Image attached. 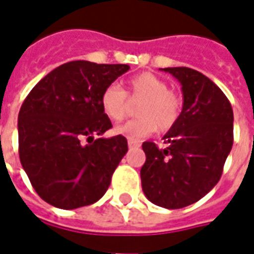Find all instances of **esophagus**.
Returning <instances> with one entry per match:
<instances>
[{"mask_svg":"<svg viewBox=\"0 0 254 254\" xmlns=\"http://www.w3.org/2000/svg\"><path fill=\"white\" fill-rule=\"evenodd\" d=\"M139 142H136V140H131L128 139V147L129 149H132V147H139Z\"/></svg>","mask_w":254,"mask_h":254,"instance_id":"obj_1","label":"esophagus"}]
</instances>
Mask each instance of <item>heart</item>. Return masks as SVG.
Listing matches in <instances>:
<instances>
[{
  "label": "heart",
  "instance_id": "1",
  "mask_svg": "<svg viewBox=\"0 0 254 254\" xmlns=\"http://www.w3.org/2000/svg\"><path fill=\"white\" fill-rule=\"evenodd\" d=\"M127 93L131 99H142L136 107L138 118L118 126L115 132L131 140L146 138L158 128L168 131L177 123L181 115L180 96L168 89L164 79L151 73H140L127 82ZM101 108L112 122H120L127 114L128 100L118 84H109L101 93Z\"/></svg>",
  "mask_w": 254,
  "mask_h": 254
}]
</instances>
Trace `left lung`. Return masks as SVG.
Segmentation results:
<instances>
[{
  "instance_id": "left-lung-1",
  "label": "left lung",
  "mask_w": 254,
  "mask_h": 254,
  "mask_svg": "<svg viewBox=\"0 0 254 254\" xmlns=\"http://www.w3.org/2000/svg\"><path fill=\"white\" fill-rule=\"evenodd\" d=\"M181 84L183 109L164 135L165 149L143 142L140 169L146 197L164 208H183L207 195L223 172L233 146V109L225 93L190 67L161 68Z\"/></svg>"
}]
</instances>
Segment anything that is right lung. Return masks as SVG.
Wrapping results in <instances>:
<instances>
[{"label":"right lung","instance_id":"right-lung-1","mask_svg":"<svg viewBox=\"0 0 254 254\" xmlns=\"http://www.w3.org/2000/svg\"><path fill=\"white\" fill-rule=\"evenodd\" d=\"M128 64L73 61L54 68L29 92L18 112V154L33 190L49 204L74 210L103 197L127 153L123 135L97 138L112 127L101 93Z\"/></svg>","mask_w":254,"mask_h":254}]
</instances>
